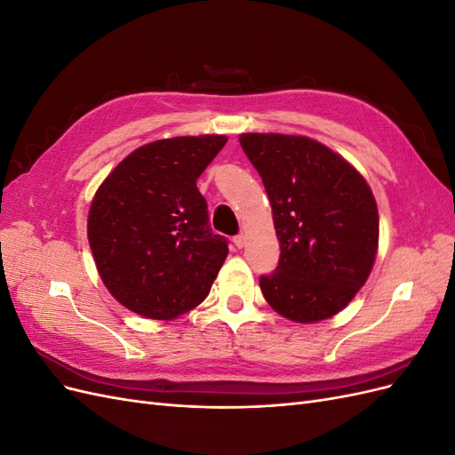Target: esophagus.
Segmentation results:
<instances>
[{"label": "esophagus", "instance_id": "esophagus-1", "mask_svg": "<svg viewBox=\"0 0 455 455\" xmlns=\"http://www.w3.org/2000/svg\"><path fill=\"white\" fill-rule=\"evenodd\" d=\"M233 243H235L237 249H243L244 243H246V237L244 235H237V237H233Z\"/></svg>", "mask_w": 455, "mask_h": 455}]
</instances>
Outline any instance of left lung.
Here are the masks:
<instances>
[{"label":"left lung","instance_id":"8db88e82","mask_svg":"<svg viewBox=\"0 0 455 455\" xmlns=\"http://www.w3.org/2000/svg\"><path fill=\"white\" fill-rule=\"evenodd\" d=\"M239 142L266 186L281 244L277 269L259 279L261 294L288 321L330 319L374 267V194L349 161L309 136L244 132Z\"/></svg>","mask_w":455,"mask_h":455}]
</instances>
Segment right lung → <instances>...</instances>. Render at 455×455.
I'll list each match as a JSON object with an SVG mask.
<instances>
[{"label":"right lung","instance_id":"1","mask_svg":"<svg viewBox=\"0 0 455 455\" xmlns=\"http://www.w3.org/2000/svg\"><path fill=\"white\" fill-rule=\"evenodd\" d=\"M226 142V134H201L144 144L96 189L89 246L104 286L123 307L172 321L209 296L228 241L209 228L197 178Z\"/></svg>","mask_w":455,"mask_h":455}]
</instances>
